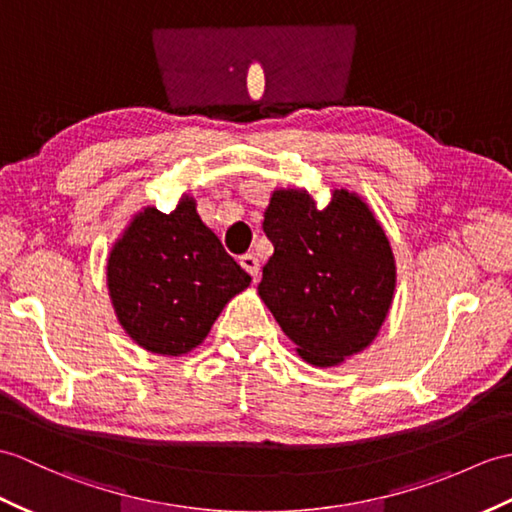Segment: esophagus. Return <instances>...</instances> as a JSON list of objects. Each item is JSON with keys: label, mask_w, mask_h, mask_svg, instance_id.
<instances>
[{"label": "esophagus", "mask_w": 512, "mask_h": 512, "mask_svg": "<svg viewBox=\"0 0 512 512\" xmlns=\"http://www.w3.org/2000/svg\"><path fill=\"white\" fill-rule=\"evenodd\" d=\"M240 266L251 275L253 279H257V272H259V259L253 253H246L240 257Z\"/></svg>", "instance_id": "obj_1"}]
</instances>
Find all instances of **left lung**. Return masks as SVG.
I'll list each match as a JSON object with an SVG mask.
<instances>
[{
    "label": "left lung",
    "mask_w": 512,
    "mask_h": 512,
    "mask_svg": "<svg viewBox=\"0 0 512 512\" xmlns=\"http://www.w3.org/2000/svg\"><path fill=\"white\" fill-rule=\"evenodd\" d=\"M264 231L275 253L257 294L294 351L320 368L362 353L382 329L397 288V261L371 205L340 187L320 209L305 187H277Z\"/></svg>",
    "instance_id": "1"
}]
</instances>
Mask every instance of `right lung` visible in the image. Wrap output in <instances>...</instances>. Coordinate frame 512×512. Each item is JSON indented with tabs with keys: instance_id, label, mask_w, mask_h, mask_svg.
Returning a JSON list of instances; mask_svg holds the SVG:
<instances>
[{
	"instance_id": "obj_1",
	"label": "right lung",
	"mask_w": 512,
	"mask_h": 512,
	"mask_svg": "<svg viewBox=\"0 0 512 512\" xmlns=\"http://www.w3.org/2000/svg\"><path fill=\"white\" fill-rule=\"evenodd\" d=\"M251 277L183 194L170 213L141 207L113 242L106 288L117 323L141 349L181 358L209 336Z\"/></svg>"
}]
</instances>
